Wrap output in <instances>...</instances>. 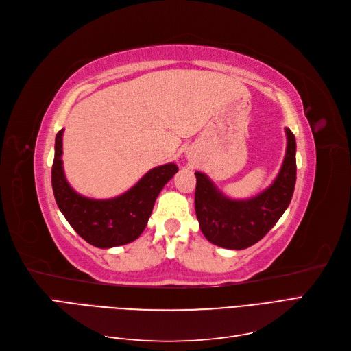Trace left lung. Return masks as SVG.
Wrapping results in <instances>:
<instances>
[{"mask_svg":"<svg viewBox=\"0 0 351 351\" xmlns=\"http://www.w3.org/2000/svg\"><path fill=\"white\" fill-rule=\"evenodd\" d=\"M287 154L269 188L250 199H231L205 173L195 172V213L206 240L231 250H243L262 240L291 204L296 182V143L289 128Z\"/></svg>","mask_w":351,"mask_h":351,"instance_id":"obj_1","label":"left lung"}]
</instances>
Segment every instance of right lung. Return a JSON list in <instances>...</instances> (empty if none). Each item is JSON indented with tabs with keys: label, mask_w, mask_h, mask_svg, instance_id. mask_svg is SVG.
I'll return each mask as SVG.
<instances>
[{
	"label": "right lung",
	"mask_w": 351,
	"mask_h": 351,
	"mask_svg": "<svg viewBox=\"0 0 351 351\" xmlns=\"http://www.w3.org/2000/svg\"><path fill=\"white\" fill-rule=\"evenodd\" d=\"M63 130L56 134L55 160L51 166V188L59 210L72 228L86 243L110 249L132 243L146 228L156 198L178 172L175 163L153 167L121 195L93 199L80 195L68 184L62 162Z\"/></svg>",
	"instance_id": "add662e5"
}]
</instances>
